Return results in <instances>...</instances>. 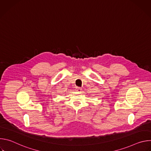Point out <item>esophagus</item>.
Wrapping results in <instances>:
<instances>
[{
  "label": "esophagus",
  "instance_id": "esophagus-1",
  "mask_svg": "<svg viewBox=\"0 0 151 151\" xmlns=\"http://www.w3.org/2000/svg\"><path fill=\"white\" fill-rule=\"evenodd\" d=\"M76 91H78V92H81L82 91V88L81 87H76V89H75Z\"/></svg>",
  "mask_w": 151,
  "mask_h": 151
}]
</instances>
